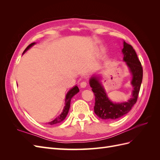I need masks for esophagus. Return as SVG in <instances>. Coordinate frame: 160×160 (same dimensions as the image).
Returning <instances> with one entry per match:
<instances>
[{"label":"esophagus","mask_w":160,"mask_h":160,"mask_svg":"<svg viewBox=\"0 0 160 160\" xmlns=\"http://www.w3.org/2000/svg\"><path fill=\"white\" fill-rule=\"evenodd\" d=\"M87 86V82L86 81H82L81 83H80V87L81 88H85V87Z\"/></svg>","instance_id":"esophagus-1"}]
</instances>
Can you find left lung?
Masks as SVG:
<instances>
[{"label": "left lung", "mask_w": 160, "mask_h": 160, "mask_svg": "<svg viewBox=\"0 0 160 160\" xmlns=\"http://www.w3.org/2000/svg\"><path fill=\"white\" fill-rule=\"evenodd\" d=\"M122 52L124 55L123 61L132 72L133 86L132 98L128 102L113 103L108 99L103 88L97 77H91L89 84L95 95L94 111L98 117L102 119L112 121L122 118L132 109L138 101V95L143 78V68L133 47L126 42H123Z\"/></svg>", "instance_id": "8db88e82"}]
</instances>
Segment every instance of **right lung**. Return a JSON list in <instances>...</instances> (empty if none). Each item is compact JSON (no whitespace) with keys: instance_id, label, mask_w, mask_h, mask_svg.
<instances>
[{"instance_id":"obj_1","label":"right lung","mask_w":160,"mask_h":160,"mask_svg":"<svg viewBox=\"0 0 160 160\" xmlns=\"http://www.w3.org/2000/svg\"><path fill=\"white\" fill-rule=\"evenodd\" d=\"M35 44V42H32L31 44H30L29 45H28L25 50L24 51L23 53L25 52V51H27L28 49H29L30 47H31L32 45H34ZM22 53V54H23ZM79 91V89L78 88V87L77 86H75L73 88H72L68 93H67V95H66V98H65V106L64 107V109H63V111H62V113L59 115L58 116V117L57 118H55L54 120L52 121V122L48 123L50 125H54V124H57V123H61L62 121H63L65 119V118H66L67 115L68 114V112H69V108H70V103H71V98L73 97L75 94H77L78 92Z\"/></svg>"}]
</instances>
